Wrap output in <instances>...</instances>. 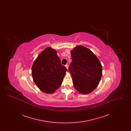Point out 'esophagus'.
I'll return each instance as SVG.
<instances>
[{
	"mask_svg": "<svg viewBox=\"0 0 131 131\" xmlns=\"http://www.w3.org/2000/svg\"><path fill=\"white\" fill-rule=\"evenodd\" d=\"M65 67H66V68L67 69V70L68 69V65H67V64H66V65H65Z\"/></svg>",
	"mask_w": 131,
	"mask_h": 131,
	"instance_id": "obj_1",
	"label": "esophagus"
}]
</instances>
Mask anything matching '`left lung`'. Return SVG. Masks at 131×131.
<instances>
[{
	"label": "left lung",
	"mask_w": 131,
	"mask_h": 131,
	"mask_svg": "<svg viewBox=\"0 0 131 131\" xmlns=\"http://www.w3.org/2000/svg\"><path fill=\"white\" fill-rule=\"evenodd\" d=\"M69 67L75 89L81 93H90L97 87L102 75L99 60L87 48L78 46L71 52Z\"/></svg>",
	"instance_id": "8db88e82"
}]
</instances>
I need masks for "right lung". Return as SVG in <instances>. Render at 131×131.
I'll return each mask as SVG.
<instances>
[{"label":"right lung","instance_id":"right-lung-1","mask_svg":"<svg viewBox=\"0 0 131 131\" xmlns=\"http://www.w3.org/2000/svg\"><path fill=\"white\" fill-rule=\"evenodd\" d=\"M67 71L54 49L48 47L36 59L32 67L33 81L41 91L53 93L62 82Z\"/></svg>","mask_w":131,"mask_h":131}]
</instances>
